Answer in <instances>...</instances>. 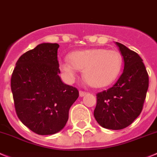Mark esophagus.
Instances as JSON below:
<instances>
[{
    "mask_svg": "<svg viewBox=\"0 0 157 157\" xmlns=\"http://www.w3.org/2000/svg\"><path fill=\"white\" fill-rule=\"evenodd\" d=\"M86 94H87V92H84V91H82V90L79 91V95L81 97L85 96V95H86Z\"/></svg>",
    "mask_w": 157,
    "mask_h": 157,
    "instance_id": "esophagus-1",
    "label": "esophagus"
}]
</instances>
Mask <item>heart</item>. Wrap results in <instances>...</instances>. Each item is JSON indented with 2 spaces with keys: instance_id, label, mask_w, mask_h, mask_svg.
I'll return each instance as SVG.
<instances>
[{
  "instance_id": "heart-1",
  "label": "heart",
  "mask_w": 157,
  "mask_h": 157,
  "mask_svg": "<svg viewBox=\"0 0 157 157\" xmlns=\"http://www.w3.org/2000/svg\"><path fill=\"white\" fill-rule=\"evenodd\" d=\"M70 60L61 62L60 68L69 81L75 77L78 70H83L88 84L104 87L111 84L119 75L122 66L120 53L116 50L95 48L78 51L69 55Z\"/></svg>"
}]
</instances>
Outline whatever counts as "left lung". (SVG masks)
Instances as JSON below:
<instances>
[{"mask_svg":"<svg viewBox=\"0 0 157 157\" xmlns=\"http://www.w3.org/2000/svg\"><path fill=\"white\" fill-rule=\"evenodd\" d=\"M124 60V69L113 87L96 94L94 116L102 127L118 130L140 116L149 87V75L136 52L116 42Z\"/></svg>","mask_w":157,"mask_h":157,"instance_id":"left-lung-1","label":"left lung"}]
</instances>
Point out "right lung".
<instances>
[{
  "label": "right lung",
  "mask_w": 157,
  "mask_h": 157,
  "mask_svg": "<svg viewBox=\"0 0 157 157\" xmlns=\"http://www.w3.org/2000/svg\"><path fill=\"white\" fill-rule=\"evenodd\" d=\"M56 43H42L28 51L16 62L10 88L17 117L38 135H52L65 127L70 107L79 93L64 84Z\"/></svg>",
  "instance_id": "obj_1"
}]
</instances>
